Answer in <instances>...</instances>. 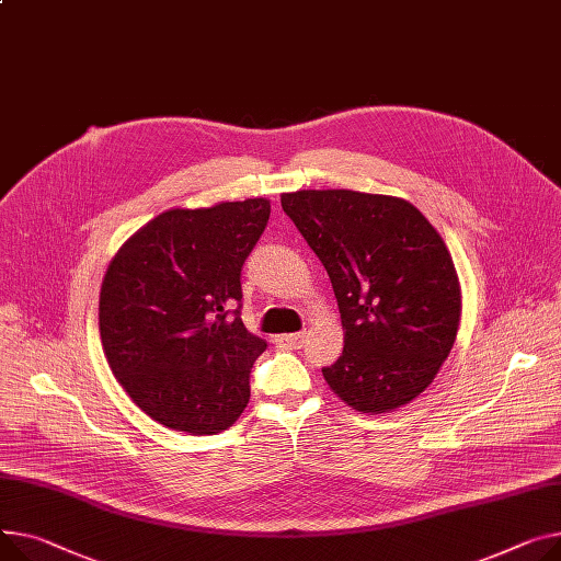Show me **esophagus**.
I'll use <instances>...</instances> for the list:
<instances>
[{
    "instance_id": "1",
    "label": "esophagus",
    "mask_w": 561,
    "mask_h": 561,
    "mask_svg": "<svg viewBox=\"0 0 561 561\" xmlns=\"http://www.w3.org/2000/svg\"><path fill=\"white\" fill-rule=\"evenodd\" d=\"M275 345L284 347V350H300L305 345V331L279 333V335H275Z\"/></svg>"
}]
</instances>
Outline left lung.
Listing matches in <instances>:
<instances>
[{
  "label": "left lung",
  "mask_w": 561,
  "mask_h": 561,
  "mask_svg": "<svg viewBox=\"0 0 561 561\" xmlns=\"http://www.w3.org/2000/svg\"><path fill=\"white\" fill-rule=\"evenodd\" d=\"M282 209L331 279L345 347L322 367L358 413H388L424 392L449 356L460 284L442 237L410 203L347 190L282 196Z\"/></svg>",
  "instance_id": "1"
}]
</instances>
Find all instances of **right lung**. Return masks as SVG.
Masks as SVG:
<instances>
[{
  "label": "right lung",
  "instance_id": "obj_1",
  "mask_svg": "<svg viewBox=\"0 0 561 561\" xmlns=\"http://www.w3.org/2000/svg\"><path fill=\"white\" fill-rule=\"evenodd\" d=\"M271 203L156 216L112 259L99 329L115 379L148 417L192 435L230 428L268 343L241 322V271Z\"/></svg>",
  "mask_w": 561,
  "mask_h": 561
}]
</instances>
